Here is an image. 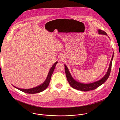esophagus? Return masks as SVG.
I'll return each instance as SVG.
<instances>
[{
    "instance_id": "obj_1",
    "label": "esophagus",
    "mask_w": 120,
    "mask_h": 120,
    "mask_svg": "<svg viewBox=\"0 0 120 120\" xmlns=\"http://www.w3.org/2000/svg\"><path fill=\"white\" fill-rule=\"evenodd\" d=\"M59 59L60 60V61H63L64 60V59H65V56L64 54H61L59 55Z\"/></svg>"
}]
</instances>
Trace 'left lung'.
<instances>
[{
	"instance_id": "1",
	"label": "left lung",
	"mask_w": 120,
	"mask_h": 120,
	"mask_svg": "<svg viewBox=\"0 0 120 120\" xmlns=\"http://www.w3.org/2000/svg\"><path fill=\"white\" fill-rule=\"evenodd\" d=\"M98 33L99 34H104L106 35H108L107 33L104 32V31L102 30H98ZM114 57V52H113V55L112 58L110 60V62L109 64V68L108 69V71L104 75V76L101 79L96 81L95 82H93L90 84H84L80 82H79L76 80H75L72 77L71 75V74L69 69L68 68L67 66L65 64V72L67 76V78L68 79V81L70 84V86H71L73 88H74L76 90H79L81 91H87L90 90H93L99 86L103 85V84L108 79L109 77V76L111 69V66H112V62Z\"/></svg>"
}]
</instances>
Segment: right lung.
Wrapping results in <instances>:
<instances>
[{
	"mask_svg": "<svg viewBox=\"0 0 120 120\" xmlns=\"http://www.w3.org/2000/svg\"><path fill=\"white\" fill-rule=\"evenodd\" d=\"M58 63V61H56L51 67V68L50 69L49 73L48 74L47 77L46 79V80L44 81V82L41 84V85H39V86H37L33 88H30V89H21V88H17V87H15V86H13L14 87H15L18 90L24 92L25 93H29V94H35V93H39L41 92V91H43V90H46L47 89V88L48 87V86L49 85V82L50 81V79H51V78L52 75L53 73V71L54 70L55 67L56 65L57 64V63Z\"/></svg>",
	"mask_w": 120,
	"mask_h": 120,
	"instance_id": "1",
	"label": "right lung"
}]
</instances>
